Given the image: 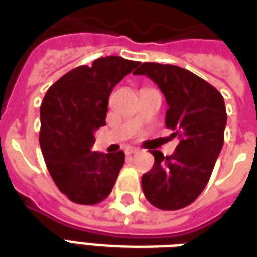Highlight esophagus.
<instances>
[{
    "label": "esophagus",
    "instance_id": "obj_1",
    "mask_svg": "<svg viewBox=\"0 0 257 257\" xmlns=\"http://www.w3.org/2000/svg\"><path fill=\"white\" fill-rule=\"evenodd\" d=\"M139 151V149H136V147H128L126 150H125V153L128 154V156H131V154H136Z\"/></svg>",
    "mask_w": 257,
    "mask_h": 257
}]
</instances>
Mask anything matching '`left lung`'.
I'll return each instance as SVG.
<instances>
[{"mask_svg":"<svg viewBox=\"0 0 257 257\" xmlns=\"http://www.w3.org/2000/svg\"><path fill=\"white\" fill-rule=\"evenodd\" d=\"M134 74L158 85L168 103L165 125L179 138L172 156L151 150L156 161L142 176V189L158 209H182L202 193L220 154L227 123L223 96L205 79L172 64L143 63Z\"/></svg>","mask_w":257,"mask_h":257,"instance_id":"obj_1","label":"left lung"}]
</instances>
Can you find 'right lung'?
I'll use <instances>...</instances> for the list:
<instances>
[{
  "label": "right lung",
  "instance_id": "add662e5",
  "mask_svg": "<svg viewBox=\"0 0 257 257\" xmlns=\"http://www.w3.org/2000/svg\"><path fill=\"white\" fill-rule=\"evenodd\" d=\"M139 62L121 56L75 67L48 89L40 108V145L58 189L75 204L95 205L111 193L123 151H90L95 131L106 125L108 96Z\"/></svg>",
  "mask_w": 257,
  "mask_h": 257
}]
</instances>
